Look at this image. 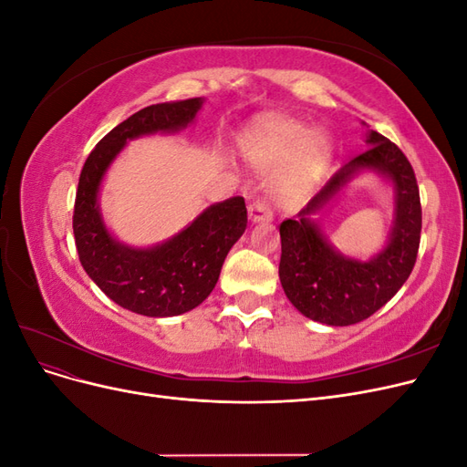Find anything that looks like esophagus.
Listing matches in <instances>:
<instances>
[{"label":"esophagus","instance_id":"34e87169","mask_svg":"<svg viewBox=\"0 0 467 467\" xmlns=\"http://www.w3.org/2000/svg\"><path fill=\"white\" fill-rule=\"evenodd\" d=\"M249 218L253 223H265L273 220V212L265 201H255L249 206Z\"/></svg>","mask_w":467,"mask_h":467}]
</instances>
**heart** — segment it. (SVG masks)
<instances>
[{"mask_svg":"<svg viewBox=\"0 0 467 467\" xmlns=\"http://www.w3.org/2000/svg\"><path fill=\"white\" fill-rule=\"evenodd\" d=\"M244 158L259 171H273L275 201L290 206L304 199L329 165L333 142L325 130H312L306 122L271 117L253 126L242 138Z\"/></svg>","mask_w":467,"mask_h":467,"instance_id":"b5f03b06","label":"heart"}]
</instances>
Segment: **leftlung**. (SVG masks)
Instances as JSON below:
<instances>
[{
  "mask_svg": "<svg viewBox=\"0 0 467 467\" xmlns=\"http://www.w3.org/2000/svg\"><path fill=\"white\" fill-rule=\"evenodd\" d=\"M368 150L345 163L296 220L280 223V285L286 298L309 319L345 327L386 306L411 275L420 242V201L411 163L376 130L366 132ZM362 172L386 178L394 189V222L387 245L374 258H348L320 232L318 214Z\"/></svg>",
  "mask_w": 467,
  "mask_h": 467,
  "instance_id": "obj_1",
  "label": "left lung"
}]
</instances>
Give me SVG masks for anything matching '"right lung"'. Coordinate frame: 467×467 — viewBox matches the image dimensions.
Segmentation results:
<instances>
[{
    "label": "right lung",
    "mask_w": 467,
    "mask_h": 467,
    "mask_svg": "<svg viewBox=\"0 0 467 467\" xmlns=\"http://www.w3.org/2000/svg\"><path fill=\"white\" fill-rule=\"evenodd\" d=\"M202 103V97H194L134 112L95 146L81 169L74 206L81 266L112 302L140 316L173 317L201 306L216 286L225 255L247 228L244 196L210 204L187 228L151 247L119 242L103 220L99 192L124 146L140 136L185 130Z\"/></svg>",
    "instance_id": "obj_1"
}]
</instances>
